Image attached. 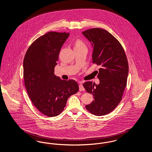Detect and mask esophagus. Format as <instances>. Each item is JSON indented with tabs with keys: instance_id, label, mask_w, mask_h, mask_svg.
Returning a JSON list of instances; mask_svg holds the SVG:
<instances>
[{
	"instance_id": "1",
	"label": "esophagus",
	"mask_w": 152,
	"mask_h": 152,
	"mask_svg": "<svg viewBox=\"0 0 152 152\" xmlns=\"http://www.w3.org/2000/svg\"><path fill=\"white\" fill-rule=\"evenodd\" d=\"M85 90V88L83 87V86L82 85V84H79V91H83Z\"/></svg>"
}]
</instances>
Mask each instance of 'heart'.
<instances>
[{
	"label": "heart",
	"mask_w": 152,
	"mask_h": 152,
	"mask_svg": "<svg viewBox=\"0 0 152 152\" xmlns=\"http://www.w3.org/2000/svg\"><path fill=\"white\" fill-rule=\"evenodd\" d=\"M85 47L86 45L84 43L80 40H76V43H75V47Z\"/></svg>",
	"instance_id": "obj_1"
}]
</instances>
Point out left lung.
I'll use <instances>...</instances> for the list:
<instances>
[{
  "label": "left lung",
  "mask_w": 152,
  "mask_h": 152,
  "mask_svg": "<svg viewBox=\"0 0 152 152\" xmlns=\"http://www.w3.org/2000/svg\"><path fill=\"white\" fill-rule=\"evenodd\" d=\"M82 34L94 48L92 63L101 66L98 85L92 81L83 84L94 98L86 108L96 116L105 115L116 108L122 99L129 72L126 56L121 44L107 30L95 28Z\"/></svg>",
  "instance_id": "left-lung-1"
}]
</instances>
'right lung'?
<instances>
[{"instance_id": "right-lung-1", "label": "right lung", "mask_w": 152, "mask_h": 152, "mask_svg": "<svg viewBox=\"0 0 152 152\" xmlns=\"http://www.w3.org/2000/svg\"><path fill=\"white\" fill-rule=\"evenodd\" d=\"M69 33L49 32L30 45L23 60V76L29 99L48 117L59 115L68 99L79 91L73 80H63L54 74L61 48Z\"/></svg>"}]
</instances>
